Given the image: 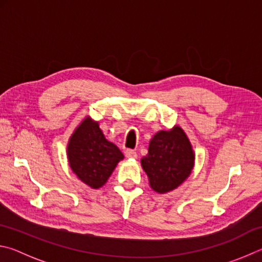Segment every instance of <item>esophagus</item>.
I'll use <instances>...</instances> for the list:
<instances>
[{
	"label": "esophagus",
	"instance_id": "esophagus-1",
	"mask_svg": "<svg viewBox=\"0 0 262 262\" xmlns=\"http://www.w3.org/2000/svg\"><path fill=\"white\" fill-rule=\"evenodd\" d=\"M125 155L127 158H136L137 157V154L135 150H132V149H128L125 151Z\"/></svg>",
	"mask_w": 262,
	"mask_h": 262
}]
</instances>
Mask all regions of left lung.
<instances>
[{"label": "left lung", "instance_id": "1", "mask_svg": "<svg viewBox=\"0 0 262 262\" xmlns=\"http://www.w3.org/2000/svg\"><path fill=\"white\" fill-rule=\"evenodd\" d=\"M195 155L186 133L179 126L171 130H159L149 143L148 155L141 165L155 192L167 193L188 178L194 166Z\"/></svg>", "mask_w": 262, "mask_h": 262}]
</instances>
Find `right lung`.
Segmentation results:
<instances>
[{"instance_id":"obj_1","label":"right lung","mask_w":262,"mask_h":262,"mask_svg":"<svg viewBox=\"0 0 262 262\" xmlns=\"http://www.w3.org/2000/svg\"><path fill=\"white\" fill-rule=\"evenodd\" d=\"M67 155L75 174L91 188H99L112 174L123 155L105 139L99 123L86 117L70 136Z\"/></svg>"}]
</instances>
